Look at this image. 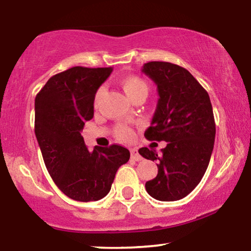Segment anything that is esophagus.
<instances>
[{
    "label": "esophagus",
    "instance_id": "34e87169",
    "mask_svg": "<svg viewBox=\"0 0 251 251\" xmlns=\"http://www.w3.org/2000/svg\"><path fill=\"white\" fill-rule=\"evenodd\" d=\"M131 158L136 160V162H139V160L142 159V156L140 155L139 151H138V149H136V148L131 149Z\"/></svg>",
    "mask_w": 251,
    "mask_h": 251
}]
</instances>
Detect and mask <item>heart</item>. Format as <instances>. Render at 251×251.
Wrapping results in <instances>:
<instances>
[{"instance_id": "obj_1", "label": "heart", "mask_w": 251, "mask_h": 251, "mask_svg": "<svg viewBox=\"0 0 251 251\" xmlns=\"http://www.w3.org/2000/svg\"><path fill=\"white\" fill-rule=\"evenodd\" d=\"M120 85H122L124 92L126 93V95L129 99L133 100L138 95L146 94L148 93V85L142 78H140L138 75H126L123 76L120 79ZM104 87H100V88L95 93L94 98V104L98 105L100 101H101L102 96L104 95ZM116 135L117 138L122 141H129L133 138V131L132 128H129L126 125H119L116 129Z\"/></svg>"}]
</instances>
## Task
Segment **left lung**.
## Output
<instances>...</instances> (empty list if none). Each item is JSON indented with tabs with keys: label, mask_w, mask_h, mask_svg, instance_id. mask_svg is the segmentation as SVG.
I'll return each instance as SVG.
<instances>
[{
	"label": "left lung",
	"mask_w": 251,
	"mask_h": 251,
	"mask_svg": "<svg viewBox=\"0 0 251 251\" xmlns=\"http://www.w3.org/2000/svg\"><path fill=\"white\" fill-rule=\"evenodd\" d=\"M142 72L156 83L159 96L145 136L166 141L159 153L147 147L139 149L158 168L146 190L158 201H178L199 185L208 169L216 136L212 105L208 92L181 66L149 62Z\"/></svg>",
	"instance_id": "left-lung-1"
}]
</instances>
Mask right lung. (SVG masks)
<instances>
[{
	"label": "right lung",
	"instance_id": "obj_1",
	"mask_svg": "<svg viewBox=\"0 0 251 251\" xmlns=\"http://www.w3.org/2000/svg\"><path fill=\"white\" fill-rule=\"evenodd\" d=\"M112 68L75 66L52 75L35 98V136L46 168L70 199L99 201L111 189L117 170L128 162V149L96 146L89 151L81 136L94 117V98Z\"/></svg>",
	"mask_w": 251,
	"mask_h": 251
}]
</instances>
